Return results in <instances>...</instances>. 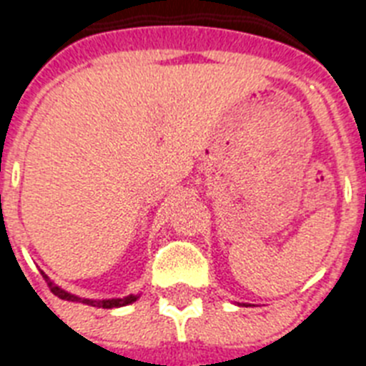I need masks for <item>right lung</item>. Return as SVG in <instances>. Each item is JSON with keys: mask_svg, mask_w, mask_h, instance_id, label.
Returning a JSON list of instances; mask_svg holds the SVG:
<instances>
[{"mask_svg": "<svg viewBox=\"0 0 366 366\" xmlns=\"http://www.w3.org/2000/svg\"><path fill=\"white\" fill-rule=\"evenodd\" d=\"M43 277H45L49 289H51V292H53L54 296H59V298H62V300L83 302V304H89V306H94V307H104V310H110V307H122V306H127V304H132V302L138 298V296L131 295V296H125V298H112V300H87V298H79V296H74L70 295V292L62 290L60 287H56V285H54L47 275H43Z\"/></svg>", "mask_w": 366, "mask_h": 366, "instance_id": "add662e5", "label": "right lung"}]
</instances>
